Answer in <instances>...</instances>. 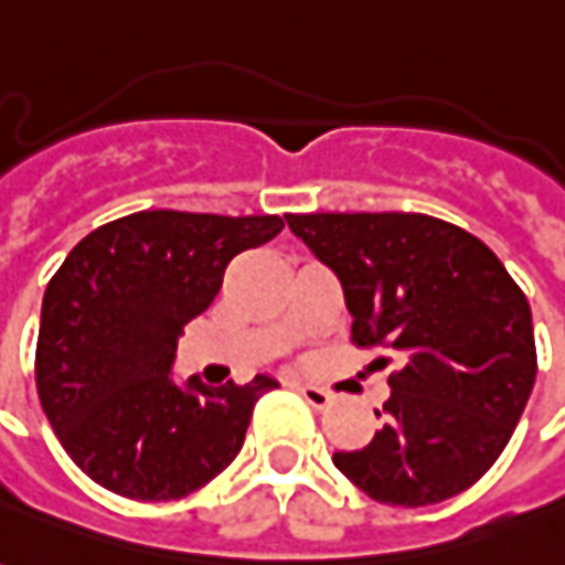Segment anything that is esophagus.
Segmentation results:
<instances>
[{
	"label": "esophagus",
	"mask_w": 565,
	"mask_h": 565,
	"mask_svg": "<svg viewBox=\"0 0 565 565\" xmlns=\"http://www.w3.org/2000/svg\"><path fill=\"white\" fill-rule=\"evenodd\" d=\"M296 392L306 397V404L315 406V409H323V406L333 404V394L327 392V388H318V385H311V382H296Z\"/></svg>",
	"instance_id": "1"
}]
</instances>
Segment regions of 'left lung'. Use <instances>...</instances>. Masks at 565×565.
Listing matches in <instances>:
<instances>
[{
  "label": "left lung",
  "mask_w": 565,
  "mask_h": 565,
  "mask_svg": "<svg viewBox=\"0 0 565 565\" xmlns=\"http://www.w3.org/2000/svg\"><path fill=\"white\" fill-rule=\"evenodd\" d=\"M287 226L339 275L351 342L401 358L376 437L333 465L382 504L422 508L475 487L539 370L530 302L502 259L428 214H287Z\"/></svg>",
  "instance_id": "obj_1"
}]
</instances>
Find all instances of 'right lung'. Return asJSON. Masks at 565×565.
I'll return each mask as SVG.
<instances>
[{
    "label": "right lung",
    "instance_id": "right-lung-1",
    "mask_svg": "<svg viewBox=\"0 0 565 565\" xmlns=\"http://www.w3.org/2000/svg\"><path fill=\"white\" fill-rule=\"evenodd\" d=\"M284 220L140 211L94 228L49 281L35 388L66 456L109 492L183 499L238 456L256 401L278 382L220 388L171 379L177 339L220 294L232 256Z\"/></svg>",
    "mask_w": 565,
    "mask_h": 565
}]
</instances>
